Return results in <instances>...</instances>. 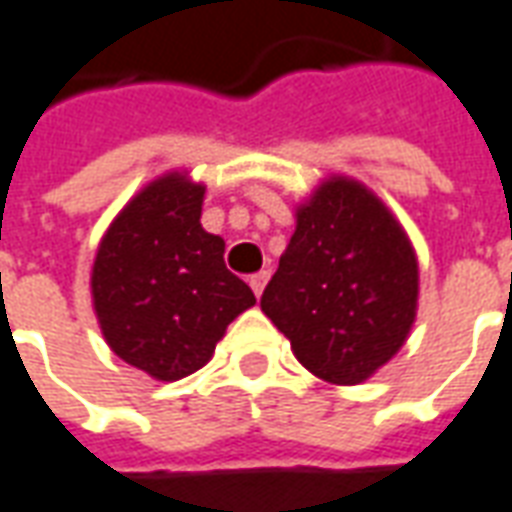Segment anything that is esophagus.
Listing matches in <instances>:
<instances>
[{
  "mask_svg": "<svg viewBox=\"0 0 512 512\" xmlns=\"http://www.w3.org/2000/svg\"><path fill=\"white\" fill-rule=\"evenodd\" d=\"M268 277H271V271H266V268H263V271H257V274H252V277H249V285H252V291H255V296H260V293H263Z\"/></svg>",
  "mask_w": 512,
  "mask_h": 512,
  "instance_id": "obj_1",
  "label": "esophagus"
}]
</instances>
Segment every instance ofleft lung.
I'll return each instance as SVG.
<instances>
[{"label": "left lung", "mask_w": 512, "mask_h": 512, "mask_svg": "<svg viewBox=\"0 0 512 512\" xmlns=\"http://www.w3.org/2000/svg\"><path fill=\"white\" fill-rule=\"evenodd\" d=\"M418 260L363 182L330 177L296 207V230L260 307L296 360L332 385L385 366L416 321Z\"/></svg>", "instance_id": "left-lung-1"}]
</instances>
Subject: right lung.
Masks as SVG:
<instances>
[{"instance_id":"add662e5","label":"right lung","mask_w":512,"mask_h":512,"mask_svg":"<svg viewBox=\"0 0 512 512\" xmlns=\"http://www.w3.org/2000/svg\"><path fill=\"white\" fill-rule=\"evenodd\" d=\"M205 185L169 171L132 196L99 241L91 296L107 346L160 382L194 374L255 293L202 227Z\"/></svg>"}]
</instances>
